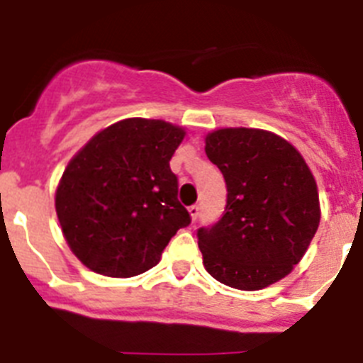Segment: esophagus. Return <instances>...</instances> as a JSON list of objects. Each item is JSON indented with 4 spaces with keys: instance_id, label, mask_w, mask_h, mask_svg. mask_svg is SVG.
I'll return each instance as SVG.
<instances>
[{
    "instance_id": "34e87169",
    "label": "esophagus",
    "mask_w": 363,
    "mask_h": 363,
    "mask_svg": "<svg viewBox=\"0 0 363 363\" xmlns=\"http://www.w3.org/2000/svg\"><path fill=\"white\" fill-rule=\"evenodd\" d=\"M188 212H190L191 219L197 220V217H199V212H201V206L199 204H191V206L188 208Z\"/></svg>"
}]
</instances>
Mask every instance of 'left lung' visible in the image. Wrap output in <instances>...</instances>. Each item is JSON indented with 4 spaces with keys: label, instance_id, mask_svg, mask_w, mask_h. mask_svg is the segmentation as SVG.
<instances>
[{
    "label": "left lung",
    "instance_id": "1",
    "mask_svg": "<svg viewBox=\"0 0 363 363\" xmlns=\"http://www.w3.org/2000/svg\"><path fill=\"white\" fill-rule=\"evenodd\" d=\"M208 159L226 182L220 219L197 230L204 269L239 291L279 281L307 252L320 225L316 181L294 146L263 129H217Z\"/></svg>",
    "mask_w": 363,
    "mask_h": 363
}]
</instances>
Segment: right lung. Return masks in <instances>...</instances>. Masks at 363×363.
Instances as JSON below:
<instances>
[{"instance_id":"obj_1","label":"right lung","mask_w":363,"mask_h":363,"mask_svg":"<svg viewBox=\"0 0 363 363\" xmlns=\"http://www.w3.org/2000/svg\"><path fill=\"white\" fill-rule=\"evenodd\" d=\"M184 131L128 118L94 135L65 168L56 213L71 250L94 272L131 277L155 267L191 223L169 168Z\"/></svg>"}]
</instances>
